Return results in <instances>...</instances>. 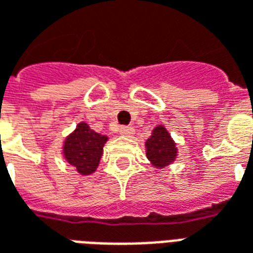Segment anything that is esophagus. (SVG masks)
<instances>
[{
    "label": "esophagus",
    "instance_id": "1",
    "mask_svg": "<svg viewBox=\"0 0 253 253\" xmlns=\"http://www.w3.org/2000/svg\"><path fill=\"white\" fill-rule=\"evenodd\" d=\"M132 134H134V128L131 126H125L121 128V135L123 137H131Z\"/></svg>",
    "mask_w": 253,
    "mask_h": 253
}]
</instances>
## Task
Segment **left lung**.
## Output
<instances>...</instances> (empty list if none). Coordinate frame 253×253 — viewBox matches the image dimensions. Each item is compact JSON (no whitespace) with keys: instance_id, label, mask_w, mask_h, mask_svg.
Segmentation results:
<instances>
[{"instance_id":"left-lung-1","label":"left lung","mask_w":253,"mask_h":253,"mask_svg":"<svg viewBox=\"0 0 253 253\" xmlns=\"http://www.w3.org/2000/svg\"><path fill=\"white\" fill-rule=\"evenodd\" d=\"M146 157L153 167L163 169L167 165L172 164L177 156V148L175 141L163 125L154 127L152 135L146 143Z\"/></svg>"}]
</instances>
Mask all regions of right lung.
I'll use <instances>...</instances> for the list:
<instances>
[{
	"label": "right lung",
	"instance_id": "add662e5",
	"mask_svg": "<svg viewBox=\"0 0 253 253\" xmlns=\"http://www.w3.org/2000/svg\"><path fill=\"white\" fill-rule=\"evenodd\" d=\"M107 141L108 138L105 135L93 131L86 123L81 122L65 139L63 156L78 173L90 175L99 167L103 146Z\"/></svg>",
	"mask_w": 253,
	"mask_h": 253
}]
</instances>
